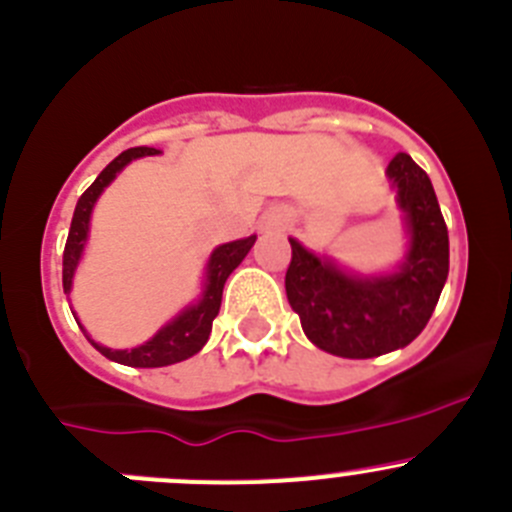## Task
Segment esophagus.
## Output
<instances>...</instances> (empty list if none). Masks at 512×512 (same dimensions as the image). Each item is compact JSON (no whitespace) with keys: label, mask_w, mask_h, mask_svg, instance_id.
Segmentation results:
<instances>
[{"label":"esophagus","mask_w":512,"mask_h":512,"mask_svg":"<svg viewBox=\"0 0 512 512\" xmlns=\"http://www.w3.org/2000/svg\"><path fill=\"white\" fill-rule=\"evenodd\" d=\"M270 227H275V229H283V219H280V217H272V219H270Z\"/></svg>","instance_id":"esophagus-1"}]
</instances>
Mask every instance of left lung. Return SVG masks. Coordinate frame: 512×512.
Masks as SVG:
<instances>
[{
    "label": "left lung",
    "instance_id": "left-lung-1",
    "mask_svg": "<svg viewBox=\"0 0 512 512\" xmlns=\"http://www.w3.org/2000/svg\"><path fill=\"white\" fill-rule=\"evenodd\" d=\"M386 176L404 212L409 250L394 272L358 275L290 237L288 303L310 343L341 358H374L424 331L450 272V237L429 176L396 154Z\"/></svg>",
    "mask_w": 512,
    "mask_h": 512
}]
</instances>
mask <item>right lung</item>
<instances>
[{"label": "right lung", "instance_id": "obj_1", "mask_svg": "<svg viewBox=\"0 0 512 512\" xmlns=\"http://www.w3.org/2000/svg\"><path fill=\"white\" fill-rule=\"evenodd\" d=\"M156 154H159V151L148 146L128 148V151H123L121 156H116L111 164L100 171L98 179H95L93 184L85 189L83 197L78 199L73 222H70L68 242H65V255H62V290H65V295H68L70 288H73L75 270H78V262L80 257H83L85 242H88L90 214H93L95 202H98V197L105 191V186L111 184V181L116 179V176L131 164V161L141 159V156H156ZM255 240H257V234H250V237H245V240H234V242H227V245H219L217 250L209 255L207 272H204V288L197 303L186 305L179 315H174L166 326H161L159 331H156L154 338H148V341L141 343V346L131 348V351H128V348L116 351V348L95 343L93 338L85 333L83 326H80V331L85 333V338H88V341L93 343L105 358H111V361H116V364L133 366V369H159V366H171V364H179V361H186V358H191L194 353L202 351L204 343L209 341L212 321L217 318L219 305H222L224 283H227V278L232 275L234 267L245 260L247 252H250L252 245H255ZM75 321H78V318H75Z\"/></svg>", "mask_w": 512, "mask_h": 512}]
</instances>
